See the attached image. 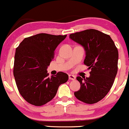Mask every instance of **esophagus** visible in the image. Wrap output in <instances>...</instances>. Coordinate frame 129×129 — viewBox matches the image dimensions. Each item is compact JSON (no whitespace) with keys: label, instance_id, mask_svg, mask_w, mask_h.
I'll list each match as a JSON object with an SVG mask.
<instances>
[{"label":"esophagus","instance_id":"1","mask_svg":"<svg viewBox=\"0 0 129 129\" xmlns=\"http://www.w3.org/2000/svg\"><path fill=\"white\" fill-rule=\"evenodd\" d=\"M68 77H69V79H70V80H74L75 79H76V76L71 74L68 75Z\"/></svg>","mask_w":129,"mask_h":129}]
</instances>
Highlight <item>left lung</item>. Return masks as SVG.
Listing matches in <instances>:
<instances>
[{
  "instance_id": "obj_1",
  "label": "left lung",
  "mask_w": 129,
  "mask_h": 129,
  "mask_svg": "<svg viewBox=\"0 0 129 129\" xmlns=\"http://www.w3.org/2000/svg\"><path fill=\"white\" fill-rule=\"evenodd\" d=\"M85 51L84 64L90 68L89 77H77L80 89L76 98L87 104L100 101L108 94L118 72V51L109 35L90 29L70 35Z\"/></svg>"
}]
</instances>
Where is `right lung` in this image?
Instances as JSON below:
<instances>
[{
    "label": "right lung",
    "mask_w": 129,
    "mask_h": 129,
    "mask_svg": "<svg viewBox=\"0 0 129 129\" xmlns=\"http://www.w3.org/2000/svg\"><path fill=\"white\" fill-rule=\"evenodd\" d=\"M65 35L39 34L25 38L16 48L13 76L20 95L27 102L41 106L52 100L58 88L68 81L59 72L49 77L47 71L54 51Z\"/></svg>",
    "instance_id": "1"
}]
</instances>
